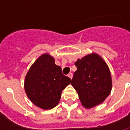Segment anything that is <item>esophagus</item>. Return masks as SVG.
Listing matches in <instances>:
<instances>
[{
    "mask_svg": "<svg viewBox=\"0 0 130 130\" xmlns=\"http://www.w3.org/2000/svg\"><path fill=\"white\" fill-rule=\"evenodd\" d=\"M68 77H69V78H70V79H71V78L73 77V74H72V73H69V74H68Z\"/></svg>",
    "mask_w": 130,
    "mask_h": 130,
    "instance_id": "obj_1",
    "label": "esophagus"
}]
</instances>
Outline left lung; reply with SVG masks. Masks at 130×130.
Instances as JSON below:
<instances>
[{
    "label": "left lung",
    "instance_id": "8db88e82",
    "mask_svg": "<svg viewBox=\"0 0 130 130\" xmlns=\"http://www.w3.org/2000/svg\"><path fill=\"white\" fill-rule=\"evenodd\" d=\"M71 84L76 90L84 107L88 109L103 103L111 91L109 67L99 55L92 53L75 63Z\"/></svg>",
    "mask_w": 130,
    "mask_h": 130
}]
</instances>
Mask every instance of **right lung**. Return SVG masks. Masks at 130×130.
Masks as SVG:
<instances>
[{
    "mask_svg": "<svg viewBox=\"0 0 130 130\" xmlns=\"http://www.w3.org/2000/svg\"><path fill=\"white\" fill-rule=\"evenodd\" d=\"M71 82V79L62 73L55 59L44 54L31 65L25 79V90L30 101L43 109L57 106L61 92Z\"/></svg>",
    "mask_w": 130,
    "mask_h": 130,
    "instance_id": "add662e5",
    "label": "right lung"
}]
</instances>
